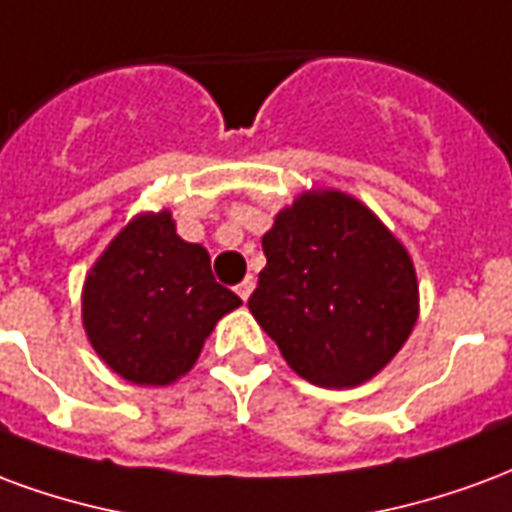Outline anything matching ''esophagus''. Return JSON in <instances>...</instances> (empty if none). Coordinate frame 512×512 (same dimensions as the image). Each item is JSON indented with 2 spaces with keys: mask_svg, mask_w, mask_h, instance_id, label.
I'll list each match as a JSON object with an SVG mask.
<instances>
[{
  "mask_svg": "<svg viewBox=\"0 0 512 512\" xmlns=\"http://www.w3.org/2000/svg\"><path fill=\"white\" fill-rule=\"evenodd\" d=\"M253 286H256V283H253V278H245V281H242L240 286H237V294H240L242 300H248V297H251V294H253Z\"/></svg>",
  "mask_w": 512,
  "mask_h": 512,
  "instance_id": "esophagus-1",
  "label": "esophagus"
}]
</instances>
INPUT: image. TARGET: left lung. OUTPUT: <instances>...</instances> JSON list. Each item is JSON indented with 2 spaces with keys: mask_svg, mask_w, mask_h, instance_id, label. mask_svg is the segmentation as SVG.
<instances>
[{
  "mask_svg": "<svg viewBox=\"0 0 512 512\" xmlns=\"http://www.w3.org/2000/svg\"><path fill=\"white\" fill-rule=\"evenodd\" d=\"M267 267L248 300L294 374L316 387H357L401 352L420 316L404 242L363 201L305 190L261 237Z\"/></svg>",
  "mask_w": 512,
  "mask_h": 512,
  "instance_id": "8db88e82",
  "label": "left lung"
}]
</instances>
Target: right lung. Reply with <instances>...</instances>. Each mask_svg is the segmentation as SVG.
I'll return each mask as SVG.
<instances>
[{
  "mask_svg": "<svg viewBox=\"0 0 512 512\" xmlns=\"http://www.w3.org/2000/svg\"><path fill=\"white\" fill-rule=\"evenodd\" d=\"M242 300L215 281L210 253L185 242L169 210L138 212L87 272L81 322L100 360L141 387H166L199 360Z\"/></svg>",
  "mask_w": 512,
  "mask_h": 512,
  "instance_id": "1",
  "label": "right lung"
}]
</instances>
